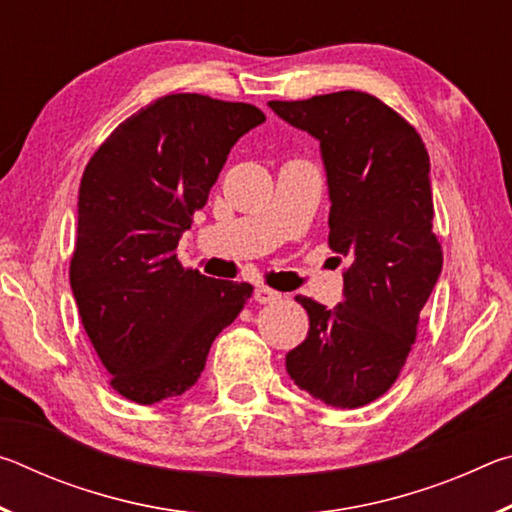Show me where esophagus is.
I'll list each match as a JSON object with an SVG mask.
<instances>
[{
    "instance_id": "esophagus-1",
    "label": "esophagus",
    "mask_w": 512,
    "mask_h": 512,
    "mask_svg": "<svg viewBox=\"0 0 512 512\" xmlns=\"http://www.w3.org/2000/svg\"><path fill=\"white\" fill-rule=\"evenodd\" d=\"M255 300L259 302V305H271V302L280 300V293L264 287V284H259V287L255 289Z\"/></svg>"
}]
</instances>
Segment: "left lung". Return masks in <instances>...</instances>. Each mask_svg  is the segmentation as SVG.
Returning a JSON list of instances; mask_svg holds the SVG:
<instances>
[{"label": "left lung", "mask_w": 512, "mask_h": 512, "mask_svg": "<svg viewBox=\"0 0 512 512\" xmlns=\"http://www.w3.org/2000/svg\"><path fill=\"white\" fill-rule=\"evenodd\" d=\"M268 106L320 142L332 201L327 241L350 259L339 307L296 296L309 334L287 354V372L316 400L357 409L400 377L443 268L429 153L409 121L368 92Z\"/></svg>", "instance_id": "left-lung-1"}]
</instances>
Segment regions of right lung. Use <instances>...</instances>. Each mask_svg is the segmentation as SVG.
<instances>
[{
    "instance_id": "obj_1",
    "label": "right lung",
    "mask_w": 512,
    "mask_h": 512,
    "mask_svg": "<svg viewBox=\"0 0 512 512\" xmlns=\"http://www.w3.org/2000/svg\"><path fill=\"white\" fill-rule=\"evenodd\" d=\"M264 119L250 103L167 94L121 121L83 171L69 284L110 386L126 400L189 391L253 293L185 268L176 248L232 146Z\"/></svg>"
}]
</instances>
